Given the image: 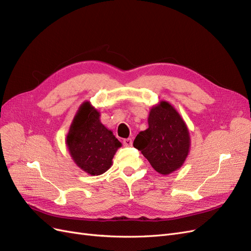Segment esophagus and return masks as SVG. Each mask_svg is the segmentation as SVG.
I'll list each match as a JSON object with an SVG mask.
<instances>
[{
	"instance_id": "1",
	"label": "esophagus",
	"mask_w": 251,
	"mask_h": 251,
	"mask_svg": "<svg viewBox=\"0 0 251 251\" xmlns=\"http://www.w3.org/2000/svg\"><path fill=\"white\" fill-rule=\"evenodd\" d=\"M124 144L126 147H132L133 144V140L131 138H126V139H124Z\"/></svg>"
}]
</instances>
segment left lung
Instances as JSON below:
<instances>
[{"label":"left lung","instance_id":"8db88e82","mask_svg":"<svg viewBox=\"0 0 251 251\" xmlns=\"http://www.w3.org/2000/svg\"><path fill=\"white\" fill-rule=\"evenodd\" d=\"M149 127L134 140L157 173L168 176L184 164L191 150V136L180 113L169 101L161 100L151 108Z\"/></svg>","mask_w":251,"mask_h":251}]
</instances>
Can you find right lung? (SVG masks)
Masks as SVG:
<instances>
[{"label": "right lung", "mask_w": 251, "mask_h": 251, "mask_svg": "<svg viewBox=\"0 0 251 251\" xmlns=\"http://www.w3.org/2000/svg\"><path fill=\"white\" fill-rule=\"evenodd\" d=\"M66 146L80 170L91 176H100L111 168L114 155L123 144L101 124L100 112L86 100L75 113Z\"/></svg>", "instance_id": "add662e5"}]
</instances>
